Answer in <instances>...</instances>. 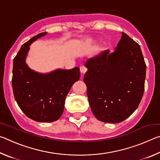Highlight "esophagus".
Wrapping results in <instances>:
<instances>
[{"label": "esophagus", "instance_id": "esophagus-1", "mask_svg": "<svg viewBox=\"0 0 160 160\" xmlns=\"http://www.w3.org/2000/svg\"><path fill=\"white\" fill-rule=\"evenodd\" d=\"M80 72H82V74H84V73H85L86 71H87V70H88V69H87V68L85 66H80Z\"/></svg>", "mask_w": 160, "mask_h": 160}]
</instances>
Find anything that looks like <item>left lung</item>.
<instances>
[{
    "label": "left lung",
    "instance_id": "left-lung-1",
    "mask_svg": "<svg viewBox=\"0 0 160 160\" xmlns=\"http://www.w3.org/2000/svg\"><path fill=\"white\" fill-rule=\"evenodd\" d=\"M87 95L94 116L106 123H120L141 101L146 65L140 45L122 32L113 53L106 50L85 62Z\"/></svg>",
    "mask_w": 160,
    "mask_h": 160
}]
</instances>
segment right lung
I'll use <instances>...</instances> for the list:
<instances>
[{"instance_id": "add662e5", "label": "right lung", "mask_w": 160, "mask_h": 160, "mask_svg": "<svg viewBox=\"0 0 160 160\" xmlns=\"http://www.w3.org/2000/svg\"><path fill=\"white\" fill-rule=\"evenodd\" d=\"M47 32L36 35L21 47L13 59L12 85L15 99L24 113L38 122H53L63 112L65 99L72 85L79 80L78 67L39 73L29 68L25 60L29 46Z\"/></svg>"}]
</instances>
